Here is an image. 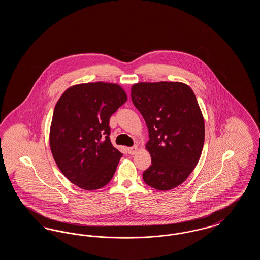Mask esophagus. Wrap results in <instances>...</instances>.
Returning a JSON list of instances; mask_svg holds the SVG:
<instances>
[{"mask_svg":"<svg viewBox=\"0 0 260 260\" xmlns=\"http://www.w3.org/2000/svg\"><path fill=\"white\" fill-rule=\"evenodd\" d=\"M137 150H138V147H137L136 145H135V146L129 147V148L127 149V152H128L129 155H134V154H136V152H137Z\"/></svg>","mask_w":260,"mask_h":260,"instance_id":"esophagus-1","label":"esophagus"}]
</instances>
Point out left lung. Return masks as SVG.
Segmentation results:
<instances>
[{"label":"left lung","mask_w":260,"mask_h":260,"mask_svg":"<svg viewBox=\"0 0 260 260\" xmlns=\"http://www.w3.org/2000/svg\"><path fill=\"white\" fill-rule=\"evenodd\" d=\"M132 100L148 127L152 165L143 173L144 182L160 191L180 185L197 166L205 140L193 90L179 82L138 83Z\"/></svg>","instance_id":"left-lung-1"}]
</instances>
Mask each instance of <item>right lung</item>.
I'll return each mask as SVG.
<instances>
[{"label": "right lung", "mask_w": 260, "mask_h": 260, "mask_svg": "<svg viewBox=\"0 0 260 260\" xmlns=\"http://www.w3.org/2000/svg\"><path fill=\"white\" fill-rule=\"evenodd\" d=\"M126 100L119 85L102 82L69 87L58 99L50 124V150L75 185L92 191L110 182L123 154L112 145L109 121Z\"/></svg>", "instance_id": "1"}]
</instances>
